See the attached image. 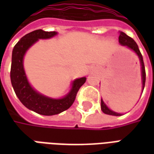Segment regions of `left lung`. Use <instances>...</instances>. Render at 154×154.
<instances>
[{"instance_id":"obj_1","label":"left lung","mask_w":154,"mask_h":154,"mask_svg":"<svg viewBox=\"0 0 154 154\" xmlns=\"http://www.w3.org/2000/svg\"><path fill=\"white\" fill-rule=\"evenodd\" d=\"M119 43L123 46H126L127 48H129V49L133 50L134 53H135L138 57L139 58V61H140V63H141V71H142V93L143 91V88H144V86H145V80H146V73H145V67H144V63H143V56L140 51H139V48L138 47V45L135 43V41L132 38H130L129 36L125 34L124 32H120L119 33ZM100 108H101V110L103 111L104 113L106 114V115H110V116H121V114L116 113L113 110H110L108 107L106 106V105L104 103V101L101 99V101H100Z\"/></svg>"}]
</instances>
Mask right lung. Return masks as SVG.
Instances as JSON below:
<instances>
[{"mask_svg": "<svg viewBox=\"0 0 154 154\" xmlns=\"http://www.w3.org/2000/svg\"><path fill=\"white\" fill-rule=\"evenodd\" d=\"M55 31H44L37 29L25 35L20 38L12 51L11 81L16 96L21 103L36 113L43 116H54L67 110L73 104L77 91L86 82V77L74 80L70 91L60 99H53L45 97L33 88L29 83L24 70L23 60L26 51L38 39L50 38L57 35Z\"/></svg>", "mask_w": 154, "mask_h": 154, "instance_id": "obj_1", "label": "right lung"}]
</instances>
